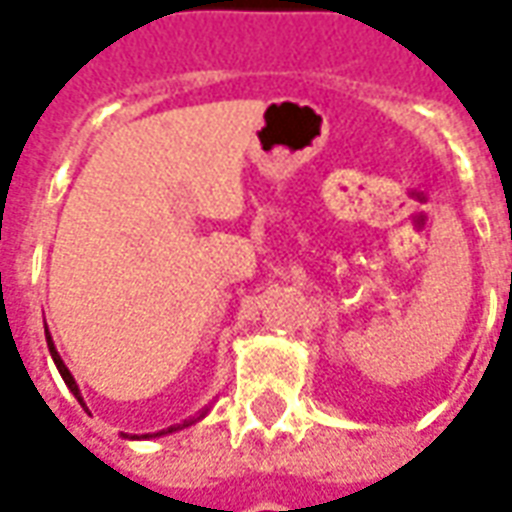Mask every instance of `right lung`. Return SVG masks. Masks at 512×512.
Here are the masks:
<instances>
[{
	"label": "right lung",
	"instance_id": "add662e5",
	"mask_svg": "<svg viewBox=\"0 0 512 512\" xmlns=\"http://www.w3.org/2000/svg\"><path fill=\"white\" fill-rule=\"evenodd\" d=\"M46 343H49L51 359H54V365H57V370H60V376L65 378V384H68V389H71L73 395H76V400H79V403H82V395H79V386H76V381H73L71 370H68V367H65V362H62V359H60V354H57V348H54V343H51L49 332H46ZM82 406H84V403H82Z\"/></svg>",
	"mask_w": 512,
	"mask_h": 512
}]
</instances>
